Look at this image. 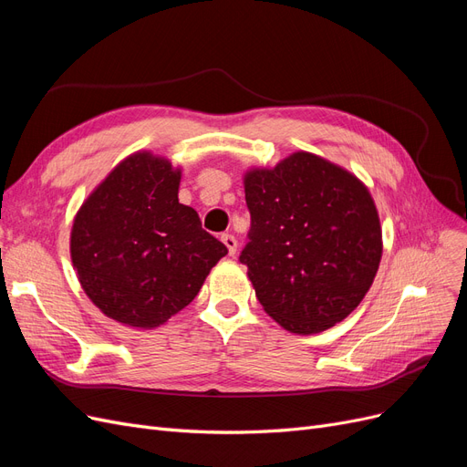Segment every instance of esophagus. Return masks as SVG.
I'll return each mask as SVG.
<instances>
[{"label": "esophagus", "mask_w": 467, "mask_h": 467, "mask_svg": "<svg viewBox=\"0 0 467 467\" xmlns=\"http://www.w3.org/2000/svg\"><path fill=\"white\" fill-rule=\"evenodd\" d=\"M222 241H223V245L228 247V253L235 254V251H237V239L232 234H223Z\"/></svg>", "instance_id": "esophagus-1"}]
</instances>
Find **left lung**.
I'll list each match as a JSON object with an SVG mask.
<instances>
[{"instance_id": "obj_1", "label": "left lung", "mask_w": 467, "mask_h": 467, "mask_svg": "<svg viewBox=\"0 0 467 467\" xmlns=\"http://www.w3.org/2000/svg\"><path fill=\"white\" fill-rule=\"evenodd\" d=\"M244 185L251 230L239 261L263 309L296 334L340 323L368 292L382 256L371 192L311 152L251 170Z\"/></svg>"}]
</instances>
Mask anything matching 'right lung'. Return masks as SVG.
Listing matches in <instances>:
<instances>
[{
  "mask_svg": "<svg viewBox=\"0 0 467 467\" xmlns=\"http://www.w3.org/2000/svg\"><path fill=\"white\" fill-rule=\"evenodd\" d=\"M182 170L150 152L127 156L78 208L71 261L106 317L156 328L195 299L226 245L178 199Z\"/></svg>",
  "mask_w": 467,
  "mask_h": 467,
  "instance_id": "obj_1",
  "label": "right lung"
}]
</instances>
